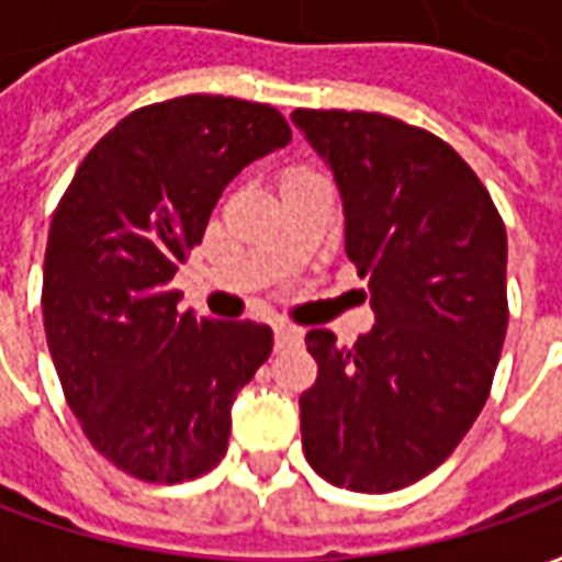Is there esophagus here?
<instances>
[{"label":"esophagus","mask_w":562,"mask_h":562,"mask_svg":"<svg viewBox=\"0 0 562 562\" xmlns=\"http://www.w3.org/2000/svg\"><path fill=\"white\" fill-rule=\"evenodd\" d=\"M273 337H277V349H285V346H297L301 337H304V330L297 328V325H289V322H277L273 325Z\"/></svg>","instance_id":"obj_1"}]
</instances>
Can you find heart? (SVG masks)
I'll return each instance as SVG.
<instances>
[{
	"instance_id": "b5f03b06",
	"label": "heart",
	"mask_w": 562,
	"mask_h": 562,
	"mask_svg": "<svg viewBox=\"0 0 562 562\" xmlns=\"http://www.w3.org/2000/svg\"><path fill=\"white\" fill-rule=\"evenodd\" d=\"M297 173H313V171H306V168H289V171L282 173V180H285V177H297Z\"/></svg>"
}]
</instances>
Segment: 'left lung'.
<instances>
[{
  "label": "left lung",
  "mask_w": 562,
  "mask_h": 562,
  "mask_svg": "<svg viewBox=\"0 0 562 562\" xmlns=\"http://www.w3.org/2000/svg\"><path fill=\"white\" fill-rule=\"evenodd\" d=\"M334 173L346 256L376 325L352 346L306 334L318 376L301 394L310 467L337 487L391 494L458 448L482 413L508 328L506 225L446 140L364 111H294Z\"/></svg>",
  "instance_id": "8db88e82"
}]
</instances>
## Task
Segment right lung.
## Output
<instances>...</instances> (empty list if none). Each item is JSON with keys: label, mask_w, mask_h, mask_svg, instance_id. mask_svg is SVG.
I'll list each match as a JSON object with an SVG mask.
<instances>
[{"label": "right lung", "mask_w": 562, "mask_h": 562, "mask_svg": "<svg viewBox=\"0 0 562 562\" xmlns=\"http://www.w3.org/2000/svg\"><path fill=\"white\" fill-rule=\"evenodd\" d=\"M277 108L183 95L120 120L80 161L44 252V330L92 448L140 482L210 472L232 403L273 349L258 322L180 313L177 265L201 244L222 189L277 153Z\"/></svg>", "instance_id": "right-lung-1"}]
</instances>
